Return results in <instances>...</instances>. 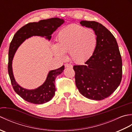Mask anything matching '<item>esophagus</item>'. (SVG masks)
<instances>
[{
    "mask_svg": "<svg viewBox=\"0 0 132 132\" xmlns=\"http://www.w3.org/2000/svg\"><path fill=\"white\" fill-rule=\"evenodd\" d=\"M64 66H65V68H72V67L71 64L70 63H66L64 64Z\"/></svg>",
    "mask_w": 132,
    "mask_h": 132,
    "instance_id": "34e87169",
    "label": "esophagus"
}]
</instances>
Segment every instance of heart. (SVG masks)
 <instances>
[{
    "label": "heart",
    "instance_id": "b5f03b06",
    "mask_svg": "<svg viewBox=\"0 0 132 132\" xmlns=\"http://www.w3.org/2000/svg\"><path fill=\"white\" fill-rule=\"evenodd\" d=\"M96 44V35L93 30L71 25L59 33L57 45H54L52 49L55 55L62 60L65 58L63 53L69 52L71 60L79 63L91 57Z\"/></svg>",
    "mask_w": 132,
    "mask_h": 132
}]
</instances>
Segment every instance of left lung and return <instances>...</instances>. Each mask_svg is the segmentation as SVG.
Here are the masks:
<instances>
[{
	"instance_id": "8db88e82",
	"label": "left lung",
	"mask_w": 132,
	"mask_h": 132,
	"mask_svg": "<svg viewBox=\"0 0 132 132\" xmlns=\"http://www.w3.org/2000/svg\"><path fill=\"white\" fill-rule=\"evenodd\" d=\"M97 37L91 57L83 65H74L75 84L80 93L89 99L102 100L113 93L122 79V60L116 38L102 24L82 20Z\"/></svg>"
}]
</instances>
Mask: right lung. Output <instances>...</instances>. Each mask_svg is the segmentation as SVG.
<instances>
[{
	"label": "right lung",
	"mask_w": 132,
	"mask_h": 132,
	"mask_svg": "<svg viewBox=\"0 0 132 132\" xmlns=\"http://www.w3.org/2000/svg\"><path fill=\"white\" fill-rule=\"evenodd\" d=\"M64 22L58 18L41 20L38 22L29 23L21 28L14 35L8 52V71L13 88L20 96L28 102L41 104L49 102L54 96L55 91V78L63 72L64 66L49 72L45 82L34 89H27L19 86L15 79L12 71V60L17 49L23 42L33 36L45 37L50 40L52 33Z\"/></svg>",
	"instance_id": "right-lung-1"
}]
</instances>
